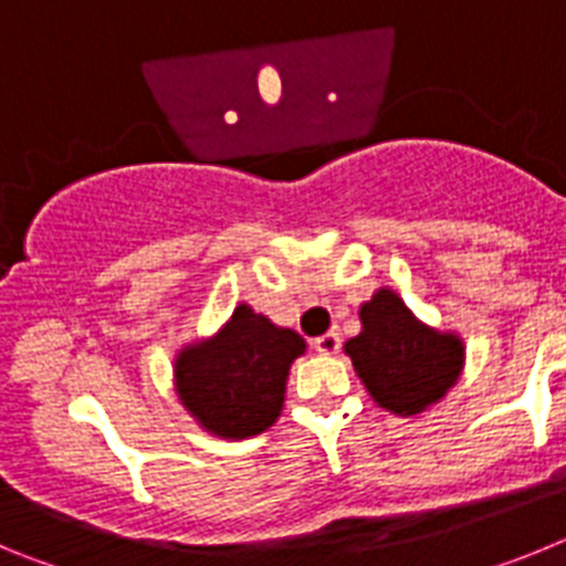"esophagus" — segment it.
Segmentation results:
<instances>
[{"mask_svg":"<svg viewBox=\"0 0 566 566\" xmlns=\"http://www.w3.org/2000/svg\"><path fill=\"white\" fill-rule=\"evenodd\" d=\"M314 352L323 354V357H334L339 352V337L337 334H323V337L314 339Z\"/></svg>","mask_w":566,"mask_h":566,"instance_id":"34e87169","label":"esophagus"}]
</instances>
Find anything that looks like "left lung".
<instances>
[{
  "label": "left lung",
  "instance_id": "left-lung-1",
  "mask_svg": "<svg viewBox=\"0 0 566 566\" xmlns=\"http://www.w3.org/2000/svg\"><path fill=\"white\" fill-rule=\"evenodd\" d=\"M359 334L343 345L374 402L397 417H422L448 397L464 371V339L428 326L391 286L359 306Z\"/></svg>",
  "mask_w": 566,
  "mask_h": 566
}]
</instances>
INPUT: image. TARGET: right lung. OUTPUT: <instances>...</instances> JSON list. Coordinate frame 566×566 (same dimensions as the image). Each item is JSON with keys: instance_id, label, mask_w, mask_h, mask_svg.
Instances as JSON below:
<instances>
[{"instance_id": "obj_1", "label": "right lung", "mask_w": 566, "mask_h": 566, "mask_svg": "<svg viewBox=\"0 0 566 566\" xmlns=\"http://www.w3.org/2000/svg\"><path fill=\"white\" fill-rule=\"evenodd\" d=\"M306 354L297 332L238 303L209 337L184 343L172 359L175 397L198 428L218 439H249L277 422L292 363Z\"/></svg>"}]
</instances>
